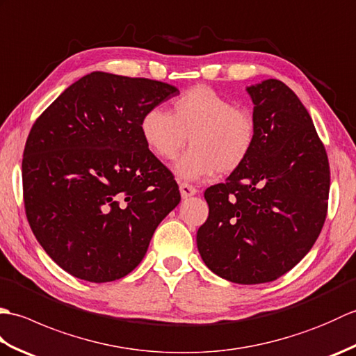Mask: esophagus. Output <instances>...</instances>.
<instances>
[{
    "mask_svg": "<svg viewBox=\"0 0 356 356\" xmlns=\"http://www.w3.org/2000/svg\"><path fill=\"white\" fill-rule=\"evenodd\" d=\"M180 195H182V199H188V197H191V195H194L195 193H197V190H195V188L193 186V185H190V184H186V182H182L180 184Z\"/></svg>",
    "mask_w": 356,
    "mask_h": 356,
    "instance_id": "1",
    "label": "esophagus"
}]
</instances>
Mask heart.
Masks as SVG:
<instances>
[{"label": "heart", "mask_w": 356, "mask_h": 356, "mask_svg": "<svg viewBox=\"0 0 356 356\" xmlns=\"http://www.w3.org/2000/svg\"><path fill=\"white\" fill-rule=\"evenodd\" d=\"M139 130L147 148L162 161L179 156L190 138L191 149L176 163L179 177L199 180L216 171L238 170L251 154L255 120L245 108L207 86L194 87L171 104V115L149 108Z\"/></svg>", "instance_id": "obj_1"}]
</instances>
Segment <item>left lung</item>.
I'll list each match as a JSON object with an SVG mask.
<instances>
[{"label": "left lung", "instance_id": "left-lung-1", "mask_svg": "<svg viewBox=\"0 0 356 356\" xmlns=\"http://www.w3.org/2000/svg\"><path fill=\"white\" fill-rule=\"evenodd\" d=\"M254 104L251 154L209 186L197 231L207 266L228 282L260 284L291 270L318 238L327 214L326 149L298 96L278 79L246 88Z\"/></svg>", "mask_w": 356, "mask_h": 356}]
</instances>
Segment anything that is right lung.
Here are the masks:
<instances>
[{"mask_svg":"<svg viewBox=\"0 0 356 356\" xmlns=\"http://www.w3.org/2000/svg\"><path fill=\"white\" fill-rule=\"evenodd\" d=\"M177 95L161 81L93 72L36 119L22 157L26 216L73 277L107 283L130 274L179 205L176 180L139 130L147 110Z\"/></svg>","mask_w":356,"mask_h":356,"instance_id":"add662e5","label":"right lung"}]
</instances>
